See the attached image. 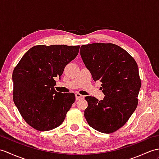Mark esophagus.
Instances as JSON below:
<instances>
[{
	"label": "esophagus",
	"mask_w": 159,
	"mask_h": 159,
	"mask_svg": "<svg viewBox=\"0 0 159 159\" xmlns=\"http://www.w3.org/2000/svg\"><path fill=\"white\" fill-rule=\"evenodd\" d=\"M75 97H76V100H79V99H83L84 98V96L82 95H80V93H76L75 94Z\"/></svg>",
	"instance_id": "esophagus-1"
}]
</instances>
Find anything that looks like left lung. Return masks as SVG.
Returning a JSON list of instances; mask_svg holds the SVG:
<instances>
[{"instance_id":"1","label":"left lung","mask_w":159,"mask_h":159,"mask_svg":"<svg viewBox=\"0 0 159 159\" xmlns=\"http://www.w3.org/2000/svg\"><path fill=\"white\" fill-rule=\"evenodd\" d=\"M80 53L95 81L102 83V100L87 96L84 117L90 127L110 134L127 123L135 110L141 87L137 63L123 48L112 43L80 47Z\"/></svg>"}]
</instances>
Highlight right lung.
I'll use <instances>...</instances> for the list:
<instances>
[{"instance_id": "right-lung-1", "label": "right lung", "mask_w": 159, "mask_h": 159, "mask_svg": "<svg viewBox=\"0 0 159 159\" xmlns=\"http://www.w3.org/2000/svg\"><path fill=\"white\" fill-rule=\"evenodd\" d=\"M80 46L36 45L14 68L13 102L26 123L35 129L49 131L64 120L75 101L73 93L55 90V79L79 53Z\"/></svg>"}]
</instances>
